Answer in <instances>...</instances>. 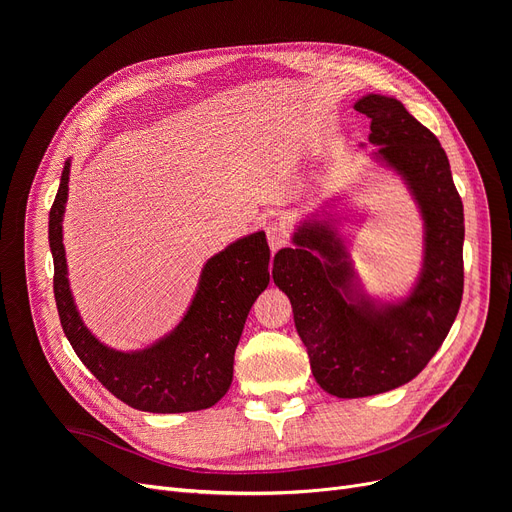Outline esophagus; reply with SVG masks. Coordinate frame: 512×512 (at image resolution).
I'll use <instances>...</instances> for the list:
<instances>
[{
  "instance_id": "1",
  "label": "esophagus",
  "mask_w": 512,
  "mask_h": 512,
  "mask_svg": "<svg viewBox=\"0 0 512 512\" xmlns=\"http://www.w3.org/2000/svg\"><path fill=\"white\" fill-rule=\"evenodd\" d=\"M267 241H269V247L273 252L280 250V247H284L288 243V230L286 226L277 224V222H269L267 224Z\"/></svg>"
}]
</instances>
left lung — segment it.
Masks as SVG:
<instances>
[{
  "instance_id": "left-lung-1",
  "label": "left lung",
  "mask_w": 512,
  "mask_h": 512,
  "mask_svg": "<svg viewBox=\"0 0 512 512\" xmlns=\"http://www.w3.org/2000/svg\"><path fill=\"white\" fill-rule=\"evenodd\" d=\"M371 119L374 158L406 181L423 218V267L406 299L378 303L356 286L344 241L329 220H305L294 247L273 258V282L292 305L294 327L324 391L369 397L416 378L438 352L463 294V205L440 141L395 98L354 104Z\"/></svg>"
}]
</instances>
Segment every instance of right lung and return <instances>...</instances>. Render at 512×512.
I'll return each mask as SVG.
<instances>
[{
	"instance_id": "obj_1",
	"label": "right lung",
	"mask_w": 512,
	"mask_h": 512,
	"mask_svg": "<svg viewBox=\"0 0 512 512\" xmlns=\"http://www.w3.org/2000/svg\"><path fill=\"white\" fill-rule=\"evenodd\" d=\"M70 160L49 213L55 303L70 346L123 404L143 412H196L218 404L232 382V363L247 314L269 286V245L258 230L207 260L198 290L177 327L143 350L121 352L91 333L74 305L64 237Z\"/></svg>"
}]
</instances>
